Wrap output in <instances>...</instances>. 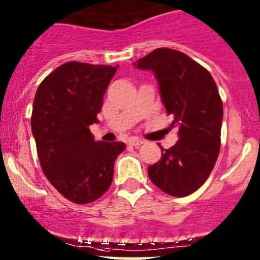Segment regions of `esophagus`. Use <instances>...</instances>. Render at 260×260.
Returning <instances> with one entry per match:
<instances>
[{
    "mask_svg": "<svg viewBox=\"0 0 260 260\" xmlns=\"http://www.w3.org/2000/svg\"><path fill=\"white\" fill-rule=\"evenodd\" d=\"M143 143H144L143 141H141V139H136V138H132L128 141V144L132 145V147H139V145L143 144Z\"/></svg>",
    "mask_w": 260,
    "mask_h": 260,
    "instance_id": "obj_1",
    "label": "esophagus"
}]
</instances>
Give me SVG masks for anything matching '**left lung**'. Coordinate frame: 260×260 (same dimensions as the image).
<instances>
[{
	"label": "left lung",
	"instance_id": "obj_1",
	"mask_svg": "<svg viewBox=\"0 0 260 260\" xmlns=\"http://www.w3.org/2000/svg\"><path fill=\"white\" fill-rule=\"evenodd\" d=\"M133 65L149 70L159 85L161 102L178 127L179 139L161 159L148 167L155 186L184 198L204 185L217 160L223 105L215 80L204 67L181 51L159 48Z\"/></svg>",
	"mask_w": 260,
	"mask_h": 260
}]
</instances>
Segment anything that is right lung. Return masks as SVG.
I'll list each match as a JSON object with an SVG mask.
<instances>
[{"label": "right lung", "mask_w": 260, "mask_h": 260, "mask_svg": "<svg viewBox=\"0 0 260 260\" xmlns=\"http://www.w3.org/2000/svg\"><path fill=\"white\" fill-rule=\"evenodd\" d=\"M117 67L69 61L39 85L30 124L39 162L50 184L75 204H90L111 186L122 142H96L104 95Z\"/></svg>", "instance_id": "1"}]
</instances>
